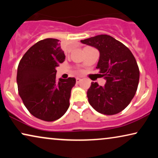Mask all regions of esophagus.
Segmentation results:
<instances>
[{
	"label": "esophagus",
	"mask_w": 158,
	"mask_h": 158,
	"mask_svg": "<svg viewBox=\"0 0 158 158\" xmlns=\"http://www.w3.org/2000/svg\"><path fill=\"white\" fill-rule=\"evenodd\" d=\"M81 81V78H80V77H77V78H76V83H79Z\"/></svg>",
	"instance_id": "34e87169"
}]
</instances>
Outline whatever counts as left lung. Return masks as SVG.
<instances>
[{"label":"left lung","mask_w":158,"mask_h":158,"mask_svg":"<svg viewBox=\"0 0 158 158\" xmlns=\"http://www.w3.org/2000/svg\"><path fill=\"white\" fill-rule=\"evenodd\" d=\"M81 42L100 52L96 68L106 80L104 86L92 82L87 92L88 102L98 113H119L130 103L139 83V70L133 54L124 44L106 34L85 39Z\"/></svg>","instance_id":"8db88e82"}]
</instances>
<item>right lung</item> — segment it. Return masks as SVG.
I'll list each match as a JSON object with an SVG mask.
<instances>
[{"label": "right lung", "mask_w": 158, "mask_h": 158, "mask_svg": "<svg viewBox=\"0 0 158 158\" xmlns=\"http://www.w3.org/2000/svg\"><path fill=\"white\" fill-rule=\"evenodd\" d=\"M65 59L60 41L45 39L30 47L19 62L18 91L29 113L45 122H54L70 106L75 77L56 80V68Z\"/></svg>", "instance_id": "1"}]
</instances>
